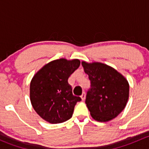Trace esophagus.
Segmentation results:
<instances>
[{"instance_id":"esophagus-1","label":"esophagus","mask_w":149,"mask_h":149,"mask_svg":"<svg viewBox=\"0 0 149 149\" xmlns=\"http://www.w3.org/2000/svg\"><path fill=\"white\" fill-rule=\"evenodd\" d=\"M80 97H81V98H82V100H83V101L85 100V97H86V94H85V93H82V95H81Z\"/></svg>"}]
</instances>
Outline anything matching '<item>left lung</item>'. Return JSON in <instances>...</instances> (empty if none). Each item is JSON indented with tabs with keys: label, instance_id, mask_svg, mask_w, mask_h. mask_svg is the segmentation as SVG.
I'll use <instances>...</instances> for the list:
<instances>
[{
	"label": "left lung",
	"instance_id": "8db88e82",
	"mask_svg": "<svg viewBox=\"0 0 149 149\" xmlns=\"http://www.w3.org/2000/svg\"><path fill=\"white\" fill-rule=\"evenodd\" d=\"M90 80L85 103L92 117L106 122L117 117L126 105L129 85L115 69L102 63L82 62Z\"/></svg>",
	"mask_w": 149,
	"mask_h": 149
}]
</instances>
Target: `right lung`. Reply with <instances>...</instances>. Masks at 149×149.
Listing matches in <instances>:
<instances>
[{
	"instance_id": "right-lung-1",
	"label": "right lung",
	"mask_w": 149,
	"mask_h": 149,
	"mask_svg": "<svg viewBox=\"0 0 149 149\" xmlns=\"http://www.w3.org/2000/svg\"><path fill=\"white\" fill-rule=\"evenodd\" d=\"M78 59L52 61L33 76L30 84V98L35 111L50 123H60L72 116L81 98L72 94L68 78L79 67Z\"/></svg>"
}]
</instances>
